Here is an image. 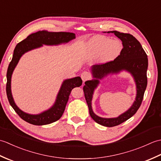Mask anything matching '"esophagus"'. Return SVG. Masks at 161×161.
I'll use <instances>...</instances> for the list:
<instances>
[{
  "instance_id": "esophagus-1",
  "label": "esophagus",
  "mask_w": 161,
  "mask_h": 161,
  "mask_svg": "<svg viewBox=\"0 0 161 161\" xmlns=\"http://www.w3.org/2000/svg\"><path fill=\"white\" fill-rule=\"evenodd\" d=\"M81 77L83 81H86L87 80H89L91 79V74L87 71H84L81 75Z\"/></svg>"
}]
</instances>
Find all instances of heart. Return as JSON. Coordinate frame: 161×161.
Masks as SVG:
<instances>
[{"mask_svg": "<svg viewBox=\"0 0 161 161\" xmlns=\"http://www.w3.org/2000/svg\"><path fill=\"white\" fill-rule=\"evenodd\" d=\"M122 43L118 40H112L103 36H95L92 39L88 49L92 55L97 56L100 54L103 61H108L118 57L122 50Z\"/></svg>", "mask_w": 161, "mask_h": 161, "instance_id": "heart-1", "label": "heart"}]
</instances>
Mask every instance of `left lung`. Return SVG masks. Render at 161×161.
<instances>
[{"mask_svg": "<svg viewBox=\"0 0 161 161\" xmlns=\"http://www.w3.org/2000/svg\"><path fill=\"white\" fill-rule=\"evenodd\" d=\"M108 33L110 32H108ZM122 42L123 48L120 54L114 60L104 64L95 65L92 68V73L95 80L85 81L83 89L91 117L98 124L108 127L120 125L134 115L140 108L142 102L144 93L147 84V70L148 67V59L141 44L133 35L118 31H111ZM126 69L132 74L136 83L137 95L136 101L129 110L115 119H102L95 115L91 107V100L94 88L98 83L97 78L111 72H117Z\"/></svg>", "mask_w": 161, "mask_h": 161, "instance_id": "8db88e82", "label": "left lung"}]
</instances>
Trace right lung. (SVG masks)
Returning <instances> with one entry per match:
<instances>
[{
  "mask_svg": "<svg viewBox=\"0 0 161 161\" xmlns=\"http://www.w3.org/2000/svg\"><path fill=\"white\" fill-rule=\"evenodd\" d=\"M75 38V34L70 32H49L47 31H39L29 35L25 39L17 44L14 50L13 57L9 64L7 72L6 93L10 105L14 110L23 120L35 125H44L57 121L62 116L66 104L69 99L71 91L75 87H79L82 84L80 77L69 79L64 81L58 93L57 100L53 107L39 115H30L24 113L19 109L14 102L11 93V77L13 70L18 64L20 57L28 51L45 45H57L61 43H66Z\"/></svg>",
  "mask_w": 161,
  "mask_h": 161,
  "instance_id": "1",
  "label": "right lung"
}]
</instances>
